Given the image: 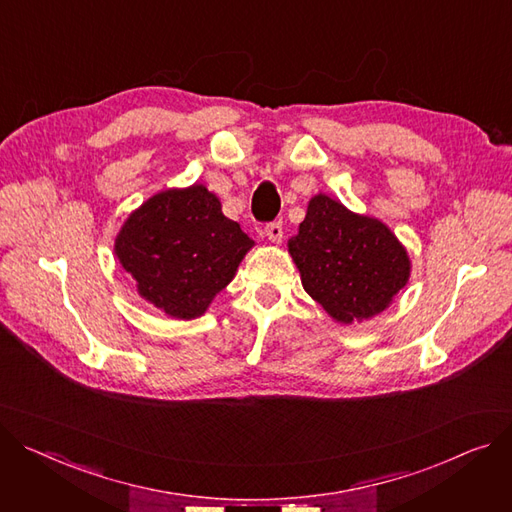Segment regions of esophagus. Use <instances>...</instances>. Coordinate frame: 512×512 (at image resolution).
Segmentation results:
<instances>
[{"mask_svg": "<svg viewBox=\"0 0 512 512\" xmlns=\"http://www.w3.org/2000/svg\"><path fill=\"white\" fill-rule=\"evenodd\" d=\"M265 234L271 243H282V236H284V228H282V222H269L265 226Z\"/></svg>", "mask_w": 512, "mask_h": 512, "instance_id": "obj_1", "label": "esophagus"}]
</instances>
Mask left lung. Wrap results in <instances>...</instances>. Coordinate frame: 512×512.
Wrapping results in <instances>:
<instances>
[{
  "instance_id": "obj_1",
  "label": "left lung",
  "mask_w": 512,
  "mask_h": 512,
  "mask_svg": "<svg viewBox=\"0 0 512 512\" xmlns=\"http://www.w3.org/2000/svg\"><path fill=\"white\" fill-rule=\"evenodd\" d=\"M288 251L304 290L342 323L385 311L410 278V257L395 234L327 195L311 199Z\"/></svg>"
}]
</instances>
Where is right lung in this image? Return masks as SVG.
Here are the masks:
<instances>
[{
    "label": "right lung",
    "mask_w": 512,
    "mask_h": 512,
    "mask_svg": "<svg viewBox=\"0 0 512 512\" xmlns=\"http://www.w3.org/2000/svg\"><path fill=\"white\" fill-rule=\"evenodd\" d=\"M253 247L203 185L150 197L121 228L115 253L138 292L162 313L195 319L234 278Z\"/></svg>",
    "instance_id": "right-lung-1"
}]
</instances>
